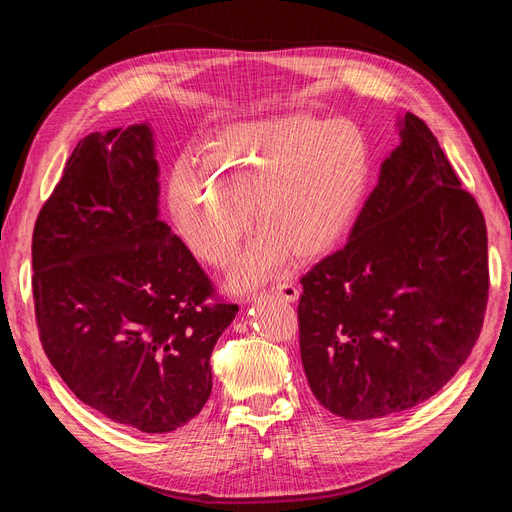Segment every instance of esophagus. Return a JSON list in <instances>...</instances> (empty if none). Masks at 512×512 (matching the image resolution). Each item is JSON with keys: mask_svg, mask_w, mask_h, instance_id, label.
<instances>
[{"mask_svg": "<svg viewBox=\"0 0 512 512\" xmlns=\"http://www.w3.org/2000/svg\"><path fill=\"white\" fill-rule=\"evenodd\" d=\"M269 292L273 294V297L282 299V301H286V303H294V301L299 299V288L294 286L290 280H284V282H280V284H275Z\"/></svg>", "mask_w": 512, "mask_h": 512, "instance_id": "obj_1", "label": "esophagus"}]
</instances>
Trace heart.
I'll return each mask as SVG.
<instances>
[{"label":"heart","mask_w":512,"mask_h":512,"mask_svg":"<svg viewBox=\"0 0 512 512\" xmlns=\"http://www.w3.org/2000/svg\"><path fill=\"white\" fill-rule=\"evenodd\" d=\"M371 179V149L348 121L288 115L232 123L183 153L170 170L168 209L177 235L213 267L235 258L252 228L260 232L232 273V286L260 284L286 262L318 260L342 243Z\"/></svg>","instance_id":"b5f03b06"}]
</instances>
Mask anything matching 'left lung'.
Returning <instances> with one entry per match:
<instances>
[{"instance_id":"obj_1","label":"left lung","mask_w":512,"mask_h":512,"mask_svg":"<svg viewBox=\"0 0 512 512\" xmlns=\"http://www.w3.org/2000/svg\"><path fill=\"white\" fill-rule=\"evenodd\" d=\"M399 126L348 243L301 277L309 389L348 421L436 395L466 363L489 299L483 211L427 123L406 113Z\"/></svg>"}]
</instances>
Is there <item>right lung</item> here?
<instances>
[{"label": "right lung", "mask_w": 512, "mask_h": 512, "mask_svg": "<svg viewBox=\"0 0 512 512\" xmlns=\"http://www.w3.org/2000/svg\"><path fill=\"white\" fill-rule=\"evenodd\" d=\"M147 123L74 147L34 226L42 348L83 404L145 433L173 431L211 395V352L239 312L160 220Z\"/></svg>", "instance_id": "add662e5"}]
</instances>
